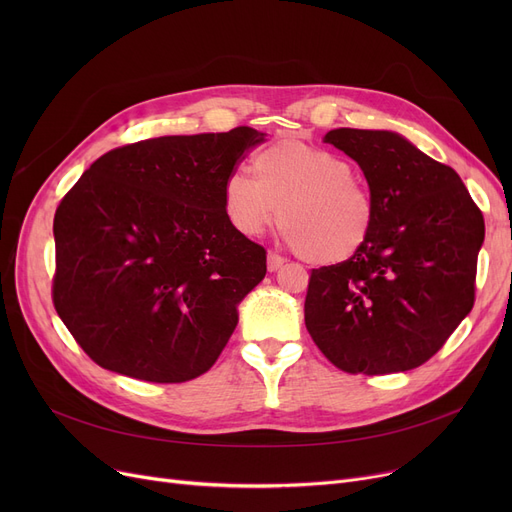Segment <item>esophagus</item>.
Instances as JSON below:
<instances>
[{"instance_id": "1", "label": "esophagus", "mask_w": 512, "mask_h": 512, "mask_svg": "<svg viewBox=\"0 0 512 512\" xmlns=\"http://www.w3.org/2000/svg\"><path fill=\"white\" fill-rule=\"evenodd\" d=\"M284 263H286V259L280 257V255H276V253L267 255V270H270V272H278Z\"/></svg>"}]
</instances>
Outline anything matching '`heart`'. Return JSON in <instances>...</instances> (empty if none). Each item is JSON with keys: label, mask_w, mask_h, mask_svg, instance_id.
I'll list each match as a JSON object with an SVG mask.
<instances>
[{"label": "heart", "mask_w": 512, "mask_h": 512, "mask_svg": "<svg viewBox=\"0 0 512 512\" xmlns=\"http://www.w3.org/2000/svg\"><path fill=\"white\" fill-rule=\"evenodd\" d=\"M253 172H230L222 188L240 234L259 236L280 213L286 242L309 263L336 265L365 247L375 203L346 157L284 137L253 157Z\"/></svg>", "instance_id": "b5f03b06"}]
</instances>
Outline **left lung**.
<instances>
[{
    "label": "left lung",
    "mask_w": 512,
    "mask_h": 512,
    "mask_svg": "<svg viewBox=\"0 0 512 512\" xmlns=\"http://www.w3.org/2000/svg\"><path fill=\"white\" fill-rule=\"evenodd\" d=\"M324 141L363 170L375 224L355 257L311 272L305 326L346 373L415 369L473 309L481 209L459 174L396 132L336 128Z\"/></svg>",
    "instance_id": "1"
}]
</instances>
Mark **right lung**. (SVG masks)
I'll return each instance as SVG.
<instances>
[{
	"instance_id": "right-lung-1",
	"label": "right lung",
	"mask_w": 512,
	"mask_h": 512,
	"mask_svg": "<svg viewBox=\"0 0 512 512\" xmlns=\"http://www.w3.org/2000/svg\"><path fill=\"white\" fill-rule=\"evenodd\" d=\"M263 132L157 137L101 155L53 218L51 297L103 369L153 384L199 378L228 344L238 303L265 278L222 188Z\"/></svg>"
}]
</instances>
